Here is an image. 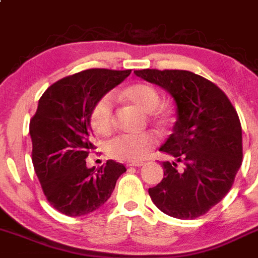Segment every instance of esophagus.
<instances>
[{
	"label": "esophagus",
	"mask_w": 258,
	"mask_h": 258,
	"mask_svg": "<svg viewBox=\"0 0 258 258\" xmlns=\"http://www.w3.org/2000/svg\"><path fill=\"white\" fill-rule=\"evenodd\" d=\"M144 165V163H128L126 164V166H129V168H140V166Z\"/></svg>",
	"instance_id": "34e87169"
}]
</instances>
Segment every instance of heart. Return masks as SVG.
I'll return each mask as SVG.
<instances>
[{
    "mask_svg": "<svg viewBox=\"0 0 258 258\" xmlns=\"http://www.w3.org/2000/svg\"><path fill=\"white\" fill-rule=\"evenodd\" d=\"M123 98L143 111H153V115L160 123H168L171 111L165 105H159L160 95L150 84L133 83L121 93ZM90 124L93 129L102 135L110 134L114 125L113 97L105 94L100 97L90 110ZM159 142L154 132L140 134H123L108 142L107 153L110 158L128 163H139L149 155Z\"/></svg>",
    "mask_w": 258,
    "mask_h": 258,
    "instance_id": "obj_1",
    "label": "heart"
}]
</instances>
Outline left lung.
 Wrapping results in <instances>:
<instances>
[{
    "instance_id": "8db88e82",
    "label": "left lung",
    "mask_w": 258,
    "mask_h": 258,
    "mask_svg": "<svg viewBox=\"0 0 258 258\" xmlns=\"http://www.w3.org/2000/svg\"><path fill=\"white\" fill-rule=\"evenodd\" d=\"M135 76L170 93L177 119L159 150L164 179L149 188L156 208L176 219H196L226 196L242 164V129L237 111L216 84L188 71L142 70ZM185 166L177 169V163Z\"/></svg>"
}]
</instances>
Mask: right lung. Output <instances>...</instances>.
Instances as JSON below:
<instances>
[{"mask_svg":"<svg viewBox=\"0 0 258 258\" xmlns=\"http://www.w3.org/2000/svg\"><path fill=\"white\" fill-rule=\"evenodd\" d=\"M130 72L93 68L64 77L43 93L31 119L34 171L48 203L67 216H83L104 205L126 171L114 160L88 169L86 159L94 149L93 105Z\"/></svg>","mask_w":258,"mask_h":258,"instance_id":"obj_1","label":"right lung"}]
</instances>
